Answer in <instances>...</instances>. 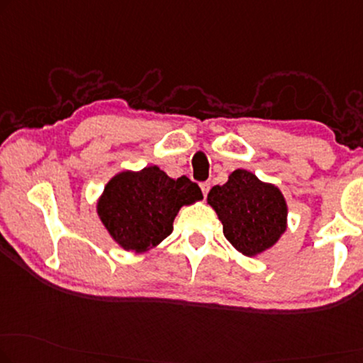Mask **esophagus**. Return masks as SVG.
Returning <instances> with one entry per match:
<instances>
[{"label": "esophagus", "instance_id": "obj_1", "mask_svg": "<svg viewBox=\"0 0 363 363\" xmlns=\"http://www.w3.org/2000/svg\"><path fill=\"white\" fill-rule=\"evenodd\" d=\"M200 189H202L203 197H207V194L210 191V182H202V184H200Z\"/></svg>", "mask_w": 363, "mask_h": 363}]
</instances>
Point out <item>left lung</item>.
I'll return each mask as SVG.
<instances>
[{
  "label": "left lung",
  "mask_w": 363,
  "mask_h": 363,
  "mask_svg": "<svg viewBox=\"0 0 363 363\" xmlns=\"http://www.w3.org/2000/svg\"><path fill=\"white\" fill-rule=\"evenodd\" d=\"M207 200L223 225L226 240L245 256L269 250L286 228L282 192L246 169L233 171L228 182L210 189Z\"/></svg>",
  "instance_id": "1"
}]
</instances>
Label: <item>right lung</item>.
<instances>
[{"label":"right lung","instance_id":"right-lung-1","mask_svg":"<svg viewBox=\"0 0 363 363\" xmlns=\"http://www.w3.org/2000/svg\"><path fill=\"white\" fill-rule=\"evenodd\" d=\"M202 199V191L186 176L171 179L156 166L140 172L123 171L104 189L97 213L123 250L143 252L171 235L182 205Z\"/></svg>","mask_w":363,"mask_h":363}]
</instances>
